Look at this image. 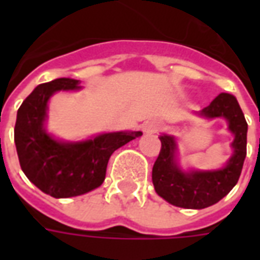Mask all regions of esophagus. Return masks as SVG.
<instances>
[{
	"label": "esophagus",
	"mask_w": 260,
	"mask_h": 260,
	"mask_svg": "<svg viewBox=\"0 0 260 260\" xmlns=\"http://www.w3.org/2000/svg\"><path fill=\"white\" fill-rule=\"evenodd\" d=\"M163 126V122L160 121V119H150V121H147L146 124H145V131L146 132H157L160 131V128Z\"/></svg>",
	"instance_id": "esophagus-1"
}]
</instances>
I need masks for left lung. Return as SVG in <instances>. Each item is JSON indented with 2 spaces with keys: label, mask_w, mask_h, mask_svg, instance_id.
<instances>
[{
  "label": "left lung",
  "mask_w": 260,
  "mask_h": 260,
  "mask_svg": "<svg viewBox=\"0 0 260 260\" xmlns=\"http://www.w3.org/2000/svg\"><path fill=\"white\" fill-rule=\"evenodd\" d=\"M199 114L209 118L224 117L229 121L230 131L235 136L234 154L227 166L217 171L184 173L175 163L174 139L167 135L160 136L161 149L153 166V185L169 203L185 209H205L223 199L240 180L246 156L248 124L234 96L229 93L218 94Z\"/></svg>",
  "instance_id": "obj_1"
}]
</instances>
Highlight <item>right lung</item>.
<instances>
[{
  "instance_id": "1",
  "label": "right lung",
  "mask_w": 260,
  "mask_h": 260,
  "mask_svg": "<svg viewBox=\"0 0 260 260\" xmlns=\"http://www.w3.org/2000/svg\"><path fill=\"white\" fill-rule=\"evenodd\" d=\"M79 80L59 78L39 85L18 110L15 145L20 169L30 182L53 198L83 195L103 184L108 160L142 132L103 134L79 143H62L44 131L50 96L57 90L80 89Z\"/></svg>"
}]
</instances>
